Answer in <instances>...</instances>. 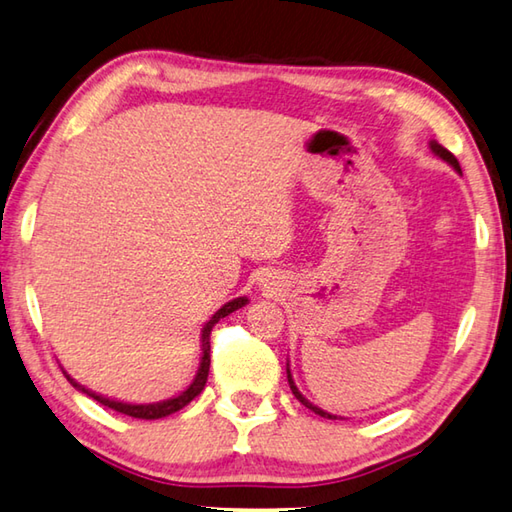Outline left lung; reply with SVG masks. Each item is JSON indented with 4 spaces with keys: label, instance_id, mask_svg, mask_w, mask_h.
<instances>
[{
    "label": "left lung",
    "instance_id": "8db88e82",
    "mask_svg": "<svg viewBox=\"0 0 512 512\" xmlns=\"http://www.w3.org/2000/svg\"><path fill=\"white\" fill-rule=\"evenodd\" d=\"M430 150H432L436 156H439V159H443L445 163L452 165L454 170H457V172L461 174V165H459V161L454 159V154H452V152H448V150H445L443 145H439V143H436V141H430ZM286 376H288V385H291V392H293V396H295L297 401H300L304 407H309L311 412L320 414V416H324V418H338V416H333V414H329V412H324V410H320V407H315L313 403L306 401V398L300 394V389H297V385L293 383V376H291V369H288V365H286Z\"/></svg>",
    "mask_w": 512,
    "mask_h": 512
}]
</instances>
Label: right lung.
Listing matches in <instances>:
<instances>
[{"label": "right lung", "mask_w": 512, "mask_h": 512, "mask_svg": "<svg viewBox=\"0 0 512 512\" xmlns=\"http://www.w3.org/2000/svg\"><path fill=\"white\" fill-rule=\"evenodd\" d=\"M246 304H248V297H235V300L226 302L215 315H212V318H210L206 324H203V329H201V362H199L197 376H194V380L188 385V389H183V392H181L179 396L167 398V401H161V403H145V405H132V403L114 401V398H107V396H102V394L91 392V389H87V387L78 385L76 380H73V378L67 374V371H64V374H67L69 383H71L73 387H78L80 392H85L87 396L94 398V401H98L100 405L109 407V410H116V412H120V414L134 416V418H145V421H154V418L170 416V414H174V412L183 410V407L188 405V403L192 401V398H197V396L203 392V387H206L208 371H210V331H212V327H215V324H217L221 318H226V315H230L232 311L241 309V306H246Z\"/></svg>", "instance_id": "add662e5"}]
</instances>
